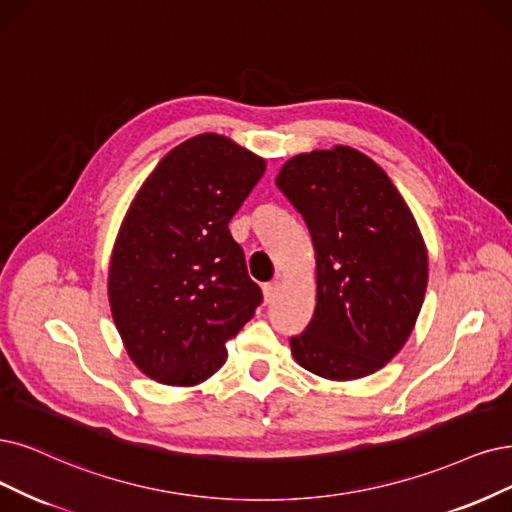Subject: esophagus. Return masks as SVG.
Masks as SVG:
<instances>
[{"label": "esophagus", "instance_id": "1", "mask_svg": "<svg viewBox=\"0 0 512 512\" xmlns=\"http://www.w3.org/2000/svg\"><path fill=\"white\" fill-rule=\"evenodd\" d=\"M280 293V282H268V285H263V299H266V304H272V301L278 297Z\"/></svg>", "mask_w": 512, "mask_h": 512}]
</instances>
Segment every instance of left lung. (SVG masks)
<instances>
[{"instance_id": "left-lung-1", "label": "left lung", "mask_w": 512, "mask_h": 512, "mask_svg": "<svg viewBox=\"0 0 512 512\" xmlns=\"http://www.w3.org/2000/svg\"><path fill=\"white\" fill-rule=\"evenodd\" d=\"M276 185L304 217L316 257V308L291 337L293 358L331 382L380 371L409 339L428 285L407 202L380 164L348 145L293 156Z\"/></svg>"}]
</instances>
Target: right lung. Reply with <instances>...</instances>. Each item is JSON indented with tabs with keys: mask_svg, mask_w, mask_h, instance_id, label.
I'll return each instance as SVG.
<instances>
[{
	"mask_svg": "<svg viewBox=\"0 0 512 512\" xmlns=\"http://www.w3.org/2000/svg\"><path fill=\"white\" fill-rule=\"evenodd\" d=\"M266 160L217 132L173 147L151 170L113 242L107 297L130 361L166 386L217 373L261 289L227 223Z\"/></svg>",
	"mask_w": 512,
	"mask_h": 512,
	"instance_id": "1",
	"label": "right lung"
}]
</instances>
